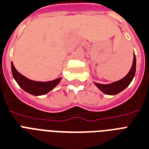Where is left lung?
I'll use <instances>...</instances> for the list:
<instances>
[{
    "instance_id": "8db88e82",
    "label": "left lung",
    "mask_w": 149,
    "mask_h": 149,
    "mask_svg": "<svg viewBox=\"0 0 149 149\" xmlns=\"http://www.w3.org/2000/svg\"><path fill=\"white\" fill-rule=\"evenodd\" d=\"M136 71V57L134 54V60L132 67L131 70L128 72L124 78H123L120 80L115 81V82L107 84V85H103V84H100V83H95L96 87L102 91V93L107 94V95H116L123 90H124L133 80L134 74H135Z\"/></svg>"
}]
</instances>
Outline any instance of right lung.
Listing matches in <instances>:
<instances>
[{
    "mask_svg": "<svg viewBox=\"0 0 149 149\" xmlns=\"http://www.w3.org/2000/svg\"><path fill=\"white\" fill-rule=\"evenodd\" d=\"M11 71H12V75L18 85L23 90L33 95H42L47 94L56 87L61 80V78H58L54 81H49L45 82L30 80L25 76H23L22 74H21L15 69L13 63H11Z\"/></svg>",
    "mask_w": 149,
    "mask_h": 149,
    "instance_id": "obj_1",
    "label": "right lung"
}]
</instances>
